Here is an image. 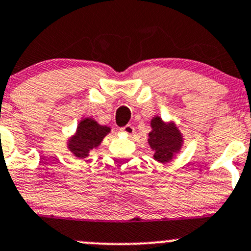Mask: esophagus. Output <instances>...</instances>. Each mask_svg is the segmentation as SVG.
<instances>
[{"instance_id": "34e87169", "label": "esophagus", "mask_w": 251, "mask_h": 251, "mask_svg": "<svg viewBox=\"0 0 251 251\" xmlns=\"http://www.w3.org/2000/svg\"><path fill=\"white\" fill-rule=\"evenodd\" d=\"M121 132H125L126 135H132L135 132V127L132 125H126L121 127Z\"/></svg>"}]
</instances>
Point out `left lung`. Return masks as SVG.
<instances>
[{"mask_svg":"<svg viewBox=\"0 0 251 251\" xmlns=\"http://www.w3.org/2000/svg\"><path fill=\"white\" fill-rule=\"evenodd\" d=\"M151 126L148 143L154 151V159L159 163H169L181 149L183 142L181 132L174 124H165L159 116L151 119Z\"/></svg>","mask_w":251,"mask_h":251,"instance_id":"left-lung-1","label":"left lung"}]
</instances>
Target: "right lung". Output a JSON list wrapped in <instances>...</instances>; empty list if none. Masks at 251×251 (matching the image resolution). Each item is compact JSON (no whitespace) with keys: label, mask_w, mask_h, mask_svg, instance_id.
<instances>
[{"label":"right lung","mask_w":251,"mask_h":251,"mask_svg":"<svg viewBox=\"0 0 251 251\" xmlns=\"http://www.w3.org/2000/svg\"><path fill=\"white\" fill-rule=\"evenodd\" d=\"M109 132L110 127L100 125L93 119L86 118L77 125L76 133L68 142V148L76 158H86Z\"/></svg>","instance_id":"1"}]
</instances>
